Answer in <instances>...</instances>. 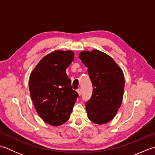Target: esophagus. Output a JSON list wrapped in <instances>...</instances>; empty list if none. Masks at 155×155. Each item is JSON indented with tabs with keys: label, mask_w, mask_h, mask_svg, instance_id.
<instances>
[{
	"label": "esophagus",
	"mask_w": 155,
	"mask_h": 155,
	"mask_svg": "<svg viewBox=\"0 0 155 155\" xmlns=\"http://www.w3.org/2000/svg\"><path fill=\"white\" fill-rule=\"evenodd\" d=\"M77 92L78 93V95H79V96H80V95L81 94V88H78V89L77 90Z\"/></svg>",
	"instance_id": "1"
}]
</instances>
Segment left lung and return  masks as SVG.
Here are the masks:
<instances>
[{"label":"left lung","instance_id":"left-lung-1","mask_svg":"<svg viewBox=\"0 0 155 155\" xmlns=\"http://www.w3.org/2000/svg\"><path fill=\"white\" fill-rule=\"evenodd\" d=\"M78 57L88 68L93 94L87 102L88 119L98 124L113 120L121 106L124 88L122 69L109 55L98 50L83 51Z\"/></svg>","mask_w":155,"mask_h":155}]
</instances>
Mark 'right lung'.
I'll use <instances>...</instances> for the list:
<instances>
[{
  "label": "right lung",
  "mask_w": 155,
  "mask_h": 155,
  "mask_svg": "<svg viewBox=\"0 0 155 155\" xmlns=\"http://www.w3.org/2000/svg\"><path fill=\"white\" fill-rule=\"evenodd\" d=\"M72 51L56 50L39 61L29 78V91L39 116L52 126L70 118L78 96L72 89L66 69L74 59Z\"/></svg>",
  "instance_id": "obj_1"
}]
</instances>
